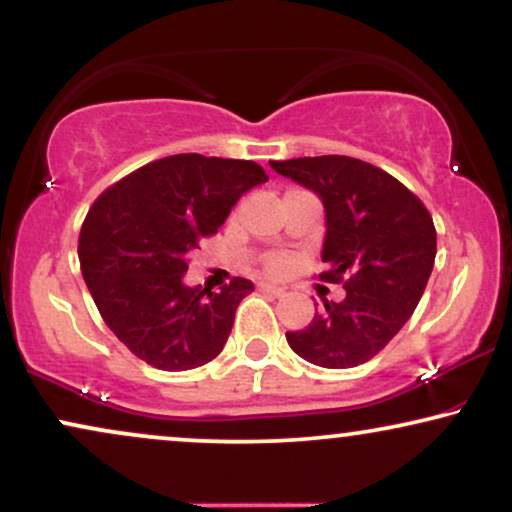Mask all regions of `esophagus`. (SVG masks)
Segmentation results:
<instances>
[{
	"mask_svg": "<svg viewBox=\"0 0 512 512\" xmlns=\"http://www.w3.org/2000/svg\"><path fill=\"white\" fill-rule=\"evenodd\" d=\"M258 289H261V291H265V293H272V296H284V293H286V289H284V286H277V284H268V282H261V284H258Z\"/></svg>",
	"mask_w": 512,
	"mask_h": 512,
	"instance_id": "obj_1",
	"label": "esophagus"
}]
</instances>
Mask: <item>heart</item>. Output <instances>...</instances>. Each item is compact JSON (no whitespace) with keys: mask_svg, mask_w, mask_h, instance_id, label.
<instances>
[{"mask_svg":"<svg viewBox=\"0 0 512 512\" xmlns=\"http://www.w3.org/2000/svg\"><path fill=\"white\" fill-rule=\"evenodd\" d=\"M270 270L275 272V275H282V272L286 270V261H284V258H275V261H270Z\"/></svg>","mask_w":512,"mask_h":512,"instance_id":"heart-1","label":"heart"}]
</instances>
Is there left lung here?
I'll use <instances>...</instances> for the list:
<instances>
[{"label": "left lung", "instance_id": "left-lung-1", "mask_svg": "<svg viewBox=\"0 0 512 512\" xmlns=\"http://www.w3.org/2000/svg\"><path fill=\"white\" fill-rule=\"evenodd\" d=\"M270 167L319 195L328 265L321 279L345 289L340 303L321 300L324 310L286 340L314 366H361L387 347L422 298L436 261L431 214L401 181L363 160L317 156Z\"/></svg>", "mask_w": 512, "mask_h": 512}]
</instances>
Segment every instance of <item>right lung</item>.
<instances>
[{
	"label": "right lung",
	"mask_w": 512,
	"mask_h": 512,
	"mask_svg": "<svg viewBox=\"0 0 512 512\" xmlns=\"http://www.w3.org/2000/svg\"><path fill=\"white\" fill-rule=\"evenodd\" d=\"M251 160L179 153L107 188L86 216L79 261L97 310L132 354L160 370H191L221 354L249 279L221 291L184 275L249 188L265 184Z\"/></svg>",
	"instance_id": "obj_1"
}]
</instances>
